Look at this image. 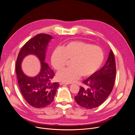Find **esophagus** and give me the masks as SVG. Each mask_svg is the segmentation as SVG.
Returning a JSON list of instances; mask_svg holds the SVG:
<instances>
[{
	"instance_id": "34e87169",
	"label": "esophagus",
	"mask_w": 135,
	"mask_h": 135,
	"mask_svg": "<svg viewBox=\"0 0 135 135\" xmlns=\"http://www.w3.org/2000/svg\"><path fill=\"white\" fill-rule=\"evenodd\" d=\"M64 84H68V83H64V82H62V81H61V82L60 83V85H64Z\"/></svg>"
}]
</instances>
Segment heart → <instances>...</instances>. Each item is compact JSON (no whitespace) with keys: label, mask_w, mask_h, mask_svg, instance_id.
<instances>
[{"label":"heart","mask_w":135,"mask_h":135,"mask_svg":"<svg viewBox=\"0 0 135 135\" xmlns=\"http://www.w3.org/2000/svg\"><path fill=\"white\" fill-rule=\"evenodd\" d=\"M104 54L97 46L81 40H75L57 47L53 50L51 62L56 70L62 69L70 60V68L57 73L58 80L65 83L74 82L81 76L85 77L96 71L103 63Z\"/></svg>","instance_id":"heart-1"}]
</instances>
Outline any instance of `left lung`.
Returning <instances> with one entry per match:
<instances>
[{
    "label": "left lung",
    "mask_w": 135,
    "mask_h": 135,
    "mask_svg": "<svg viewBox=\"0 0 135 135\" xmlns=\"http://www.w3.org/2000/svg\"><path fill=\"white\" fill-rule=\"evenodd\" d=\"M116 75L115 60L110 50L107 62L99 70L83 81L75 100L80 107L93 109L99 107L107 100L114 87Z\"/></svg>",
    "instance_id": "obj_1"
}]
</instances>
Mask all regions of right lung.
<instances>
[{
    "mask_svg": "<svg viewBox=\"0 0 135 135\" xmlns=\"http://www.w3.org/2000/svg\"><path fill=\"white\" fill-rule=\"evenodd\" d=\"M52 36L47 34H39L27 41L20 50L16 64L18 83L24 99L31 107L35 108L46 107L54 99L59 83H51L55 73L45 62L46 52ZM28 54L37 56L41 63V70L35 77H28L23 74L21 64Z\"/></svg>",
    "mask_w": 135,
    "mask_h": 135,
    "instance_id": "add662e5",
    "label": "right lung"
}]
</instances>
